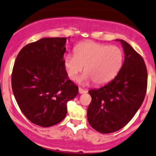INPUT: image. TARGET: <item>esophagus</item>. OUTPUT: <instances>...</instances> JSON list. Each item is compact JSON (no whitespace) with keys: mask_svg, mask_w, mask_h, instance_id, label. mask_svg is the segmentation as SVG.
<instances>
[{"mask_svg":"<svg viewBox=\"0 0 156 156\" xmlns=\"http://www.w3.org/2000/svg\"><path fill=\"white\" fill-rule=\"evenodd\" d=\"M78 91H79V93L80 94H83V93H86V92H87V90H83V89L81 88V87H79V89H78Z\"/></svg>","mask_w":156,"mask_h":156,"instance_id":"obj_1","label":"esophagus"}]
</instances>
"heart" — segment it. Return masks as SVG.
Returning a JSON list of instances; mask_svg holds the SVG:
<instances>
[{
  "label": "heart",
  "instance_id": "b5f03b06",
  "mask_svg": "<svg viewBox=\"0 0 156 156\" xmlns=\"http://www.w3.org/2000/svg\"><path fill=\"white\" fill-rule=\"evenodd\" d=\"M64 67L71 80H76L84 66L81 81L104 84L119 73L123 64V52L119 47L94 41H85L75 48V54L64 59Z\"/></svg>",
  "mask_w": 156,
  "mask_h": 156
}]
</instances>
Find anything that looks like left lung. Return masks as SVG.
Instances as JSON below:
<instances>
[{
    "label": "left lung",
    "instance_id": "left-lung-1",
    "mask_svg": "<svg viewBox=\"0 0 156 156\" xmlns=\"http://www.w3.org/2000/svg\"><path fill=\"white\" fill-rule=\"evenodd\" d=\"M121 42L124 61L118 75L108 83L89 91L91 103L87 119L101 133L119 130L129 123L140 108L147 86V71L142 57L128 43Z\"/></svg>",
    "mask_w": 156,
    "mask_h": 156
}]
</instances>
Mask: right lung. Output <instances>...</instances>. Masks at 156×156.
Returning a JSON list of instances; mask_svg holds the SVG:
<instances>
[{"label": "right lung", "instance_id": "right-lung-1", "mask_svg": "<svg viewBox=\"0 0 156 156\" xmlns=\"http://www.w3.org/2000/svg\"><path fill=\"white\" fill-rule=\"evenodd\" d=\"M66 43V37H44L27 44L13 67L15 100L26 117L43 127L61 122L66 117L67 102L78 93L64 67Z\"/></svg>", "mask_w": 156, "mask_h": 156}]
</instances>
